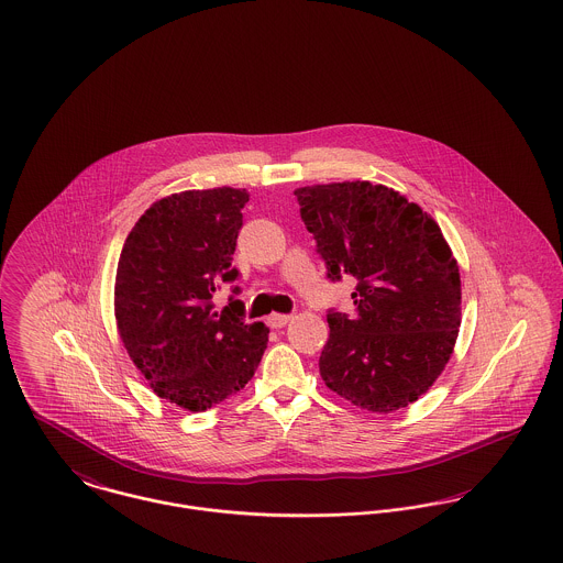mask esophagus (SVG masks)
<instances>
[{"mask_svg":"<svg viewBox=\"0 0 563 563\" xmlns=\"http://www.w3.org/2000/svg\"><path fill=\"white\" fill-rule=\"evenodd\" d=\"M289 321H291V314L274 312V314H269V317H267V323H269L272 328H276V330H278V328H285Z\"/></svg>","mask_w":563,"mask_h":563,"instance_id":"obj_1","label":"esophagus"}]
</instances>
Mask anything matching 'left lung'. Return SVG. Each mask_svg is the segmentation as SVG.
Instances as JSON below:
<instances>
[{"instance_id":"left-lung-1","label":"left lung","mask_w":563,"mask_h":563,"mask_svg":"<svg viewBox=\"0 0 563 563\" xmlns=\"http://www.w3.org/2000/svg\"><path fill=\"white\" fill-rule=\"evenodd\" d=\"M296 197L328 278H357L355 314L328 312L325 386L366 411L407 407L441 375L461 328V274L439 224L371 181L303 186Z\"/></svg>"}]
</instances>
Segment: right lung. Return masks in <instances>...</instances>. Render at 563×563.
I'll return each mask as SVG.
<instances>
[{"label": "right lung", "mask_w": 563, "mask_h": 563, "mask_svg": "<svg viewBox=\"0 0 563 563\" xmlns=\"http://www.w3.org/2000/svg\"><path fill=\"white\" fill-rule=\"evenodd\" d=\"M244 188L186 190L156 201L136 220L115 274V319L130 360L161 398L206 411L244 388L269 330L244 321L240 287L214 308L231 265Z\"/></svg>", "instance_id": "right-lung-1"}]
</instances>
